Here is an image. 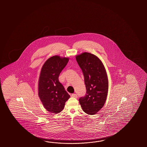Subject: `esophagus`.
<instances>
[{
	"mask_svg": "<svg viewBox=\"0 0 147 147\" xmlns=\"http://www.w3.org/2000/svg\"><path fill=\"white\" fill-rule=\"evenodd\" d=\"M71 97L72 98H77V95L76 94H71Z\"/></svg>",
	"mask_w": 147,
	"mask_h": 147,
	"instance_id": "obj_1",
	"label": "esophagus"
}]
</instances>
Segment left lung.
<instances>
[{
    "instance_id": "1",
    "label": "left lung",
    "mask_w": 147,
    "mask_h": 147,
    "mask_svg": "<svg viewBox=\"0 0 147 147\" xmlns=\"http://www.w3.org/2000/svg\"><path fill=\"white\" fill-rule=\"evenodd\" d=\"M84 76L86 94L79 98V103L84 113L90 115L97 113L106 101L108 79L103 63L92 53H84L76 57Z\"/></svg>"
}]
</instances>
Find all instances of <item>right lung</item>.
<instances>
[{"mask_svg": "<svg viewBox=\"0 0 147 147\" xmlns=\"http://www.w3.org/2000/svg\"><path fill=\"white\" fill-rule=\"evenodd\" d=\"M68 61L69 58L54 56L46 61L41 70L38 96L45 108L53 113H60L70 98L58 79Z\"/></svg>", "mask_w": 147, "mask_h": 147, "instance_id": "obj_1", "label": "right lung"}]
</instances>
